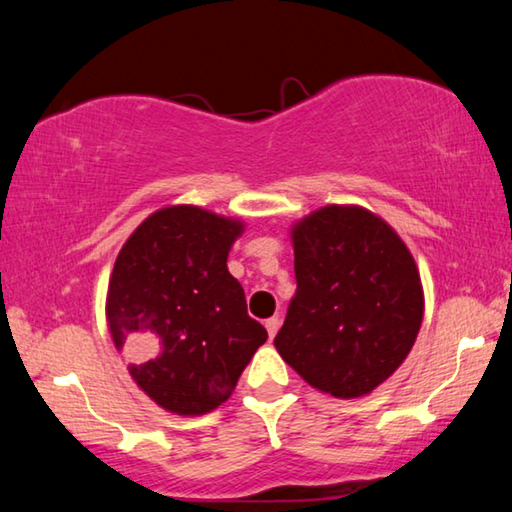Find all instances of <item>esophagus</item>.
<instances>
[{
	"mask_svg": "<svg viewBox=\"0 0 512 512\" xmlns=\"http://www.w3.org/2000/svg\"><path fill=\"white\" fill-rule=\"evenodd\" d=\"M266 332H268V339H275V334H277V329H280V318L277 316H273V318H268L266 320Z\"/></svg>",
	"mask_w": 512,
	"mask_h": 512,
	"instance_id": "34e87169",
	"label": "esophagus"
}]
</instances>
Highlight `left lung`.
Instances as JSON below:
<instances>
[{
  "mask_svg": "<svg viewBox=\"0 0 512 512\" xmlns=\"http://www.w3.org/2000/svg\"><path fill=\"white\" fill-rule=\"evenodd\" d=\"M296 296L275 336L311 388L370 395L409 357L424 316L418 264L402 237L361 205H325L291 225Z\"/></svg>",
  "mask_w": 512,
  "mask_h": 512,
  "instance_id": "obj_1",
  "label": "left lung"
}]
</instances>
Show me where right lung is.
Here are the masks:
<instances>
[{"label":"right lung","instance_id":"right-lung-1","mask_svg":"<svg viewBox=\"0 0 512 512\" xmlns=\"http://www.w3.org/2000/svg\"><path fill=\"white\" fill-rule=\"evenodd\" d=\"M246 223L198 205H167L137 225L106 293L112 343L160 409L183 418L228 400L268 334L248 316L228 253Z\"/></svg>","mask_w":512,"mask_h":512}]
</instances>
